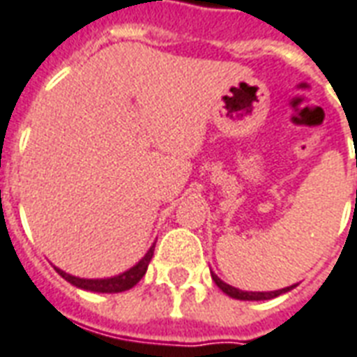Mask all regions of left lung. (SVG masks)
<instances>
[{
  "instance_id": "obj_1",
  "label": "left lung",
  "mask_w": 357,
  "mask_h": 357,
  "mask_svg": "<svg viewBox=\"0 0 357 357\" xmlns=\"http://www.w3.org/2000/svg\"><path fill=\"white\" fill-rule=\"evenodd\" d=\"M211 278H213V282L217 283V287L226 293L228 296H232V298H238V301H268V298H275V296L283 295V293H287L291 289L295 287V285H291V287H285V289H278V291H268V293H261V291H241V289H236L232 285H228L225 283L218 275H215L211 272Z\"/></svg>"
}]
</instances>
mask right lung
<instances>
[{
    "label": "right lung",
    "instance_id": "1",
    "mask_svg": "<svg viewBox=\"0 0 357 357\" xmlns=\"http://www.w3.org/2000/svg\"><path fill=\"white\" fill-rule=\"evenodd\" d=\"M153 247H150V251L144 255V259H140L132 268H129L127 272L119 275H114V278H104V280H85V278H75V275H70L66 272H62L61 268H54L59 274L70 282L72 285L79 289H85V291H93V293H121V291H127V289L135 287L137 283L142 280V275L146 274L148 264L152 261L153 257Z\"/></svg>",
    "mask_w": 357,
    "mask_h": 357
}]
</instances>
